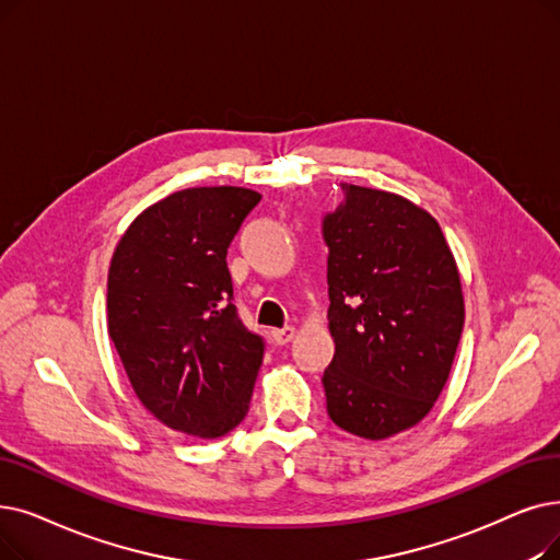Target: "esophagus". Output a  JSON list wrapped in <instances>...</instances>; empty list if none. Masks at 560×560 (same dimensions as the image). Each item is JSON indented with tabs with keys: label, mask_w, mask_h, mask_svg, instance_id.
Wrapping results in <instances>:
<instances>
[{
	"label": "esophagus",
	"mask_w": 560,
	"mask_h": 560,
	"mask_svg": "<svg viewBox=\"0 0 560 560\" xmlns=\"http://www.w3.org/2000/svg\"><path fill=\"white\" fill-rule=\"evenodd\" d=\"M272 338L277 346H285L295 338V327H283V329H272Z\"/></svg>",
	"instance_id": "34e87169"
}]
</instances>
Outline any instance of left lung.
Instances as JSON below:
<instances>
[{
	"mask_svg": "<svg viewBox=\"0 0 560 560\" xmlns=\"http://www.w3.org/2000/svg\"><path fill=\"white\" fill-rule=\"evenodd\" d=\"M323 220L329 419L386 440L425 419L448 380L465 325L455 258L434 217L392 191L343 183Z\"/></svg>",
	"mask_w": 560,
	"mask_h": 560,
	"instance_id": "left-lung-1",
	"label": "left lung"
}]
</instances>
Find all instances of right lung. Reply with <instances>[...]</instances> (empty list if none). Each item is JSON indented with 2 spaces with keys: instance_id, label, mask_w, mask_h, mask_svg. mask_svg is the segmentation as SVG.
Here are the masks:
<instances>
[{
  "instance_id": "1",
  "label": "right lung",
  "mask_w": 560,
  "mask_h": 560,
  "mask_svg": "<svg viewBox=\"0 0 560 560\" xmlns=\"http://www.w3.org/2000/svg\"><path fill=\"white\" fill-rule=\"evenodd\" d=\"M260 194L189 187L145 208L112 256L107 331L141 405L217 440L247 417L262 338L233 304L226 252Z\"/></svg>"
}]
</instances>
